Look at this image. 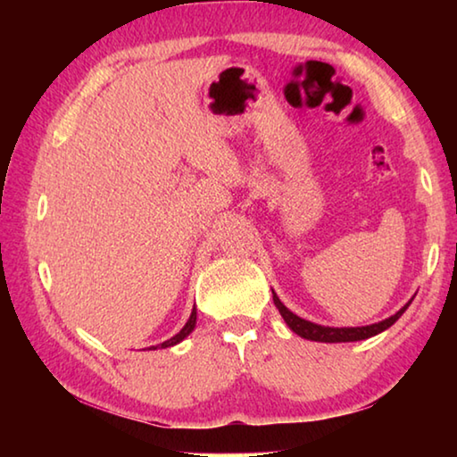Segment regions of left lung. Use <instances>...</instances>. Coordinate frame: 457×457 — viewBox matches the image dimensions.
Returning <instances> with one entry per match:
<instances>
[{
    "label": "left lung",
    "mask_w": 457,
    "mask_h": 457,
    "mask_svg": "<svg viewBox=\"0 0 457 457\" xmlns=\"http://www.w3.org/2000/svg\"><path fill=\"white\" fill-rule=\"evenodd\" d=\"M272 296H274V304L278 311H280L284 322L288 324V327L296 332L298 337L308 338V340H316V343H354V340H365L378 335V332H383L391 327V324H395L399 320V316L407 311V306L411 304V300L401 308L399 312H395L389 319H385L381 322H375V324H369V327H343V328H335V327H322V324H314L311 320H304L296 316L294 312H290L288 308H286L280 298L276 296V292L272 290Z\"/></svg>",
    "instance_id": "obj_1"
}]
</instances>
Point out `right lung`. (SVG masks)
Segmentation results:
<instances>
[{"label": "right lung", "instance_id": "obj_1", "mask_svg": "<svg viewBox=\"0 0 457 457\" xmlns=\"http://www.w3.org/2000/svg\"><path fill=\"white\" fill-rule=\"evenodd\" d=\"M195 320H197V311H195V308H193V311H191V316H189V320L185 322V327H183L179 332H177L175 337H171L169 340H165V343H161V345H159L161 349H167V346H173V345H177V343H181V340H183L185 337H189V335H191V330L195 328ZM153 349H157V346H153Z\"/></svg>", "mask_w": 457, "mask_h": 457}]
</instances>
